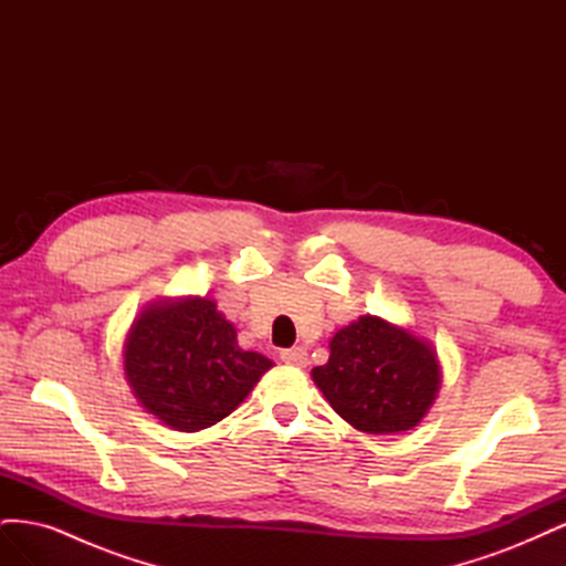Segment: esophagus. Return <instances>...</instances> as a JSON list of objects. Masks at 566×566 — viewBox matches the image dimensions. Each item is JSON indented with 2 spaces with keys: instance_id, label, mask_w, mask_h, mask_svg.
Listing matches in <instances>:
<instances>
[{
  "instance_id": "obj_1",
  "label": "esophagus",
  "mask_w": 566,
  "mask_h": 566,
  "mask_svg": "<svg viewBox=\"0 0 566 566\" xmlns=\"http://www.w3.org/2000/svg\"><path fill=\"white\" fill-rule=\"evenodd\" d=\"M281 361L287 366H304L306 364V349L304 347H290L281 352Z\"/></svg>"
}]
</instances>
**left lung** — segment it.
Here are the masks:
<instances>
[{
  "label": "left lung",
  "mask_w": 566,
  "mask_h": 566,
  "mask_svg": "<svg viewBox=\"0 0 566 566\" xmlns=\"http://www.w3.org/2000/svg\"><path fill=\"white\" fill-rule=\"evenodd\" d=\"M335 413L368 434L416 427L432 406L441 373L427 342L378 316H361L331 339V358L312 370Z\"/></svg>",
  "instance_id": "1"
}]
</instances>
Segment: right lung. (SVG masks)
I'll list each match as a JSON object with an SVG mask.
<instances>
[{"label":"right lung","mask_w":566,"mask_h":566,"mask_svg":"<svg viewBox=\"0 0 566 566\" xmlns=\"http://www.w3.org/2000/svg\"><path fill=\"white\" fill-rule=\"evenodd\" d=\"M273 364L243 352L212 300L153 304L134 321L125 373L148 413L179 432L224 420Z\"/></svg>","instance_id":"obj_1"}]
</instances>
